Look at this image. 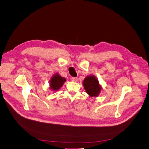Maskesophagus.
<instances>
[{
  "mask_svg": "<svg viewBox=\"0 0 149 149\" xmlns=\"http://www.w3.org/2000/svg\"><path fill=\"white\" fill-rule=\"evenodd\" d=\"M71 80H72V82H77L78 81L77 77H72Z\"/></svg>",
  "mask_w": 149,
  "mask_h": 149,
  "instance_id": "esophagus-1",
  "label": "esophagus"
}]
</instances>
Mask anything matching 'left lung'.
<instances>
[{
  "label": "left lung",
  "instance_id": "1",
  "mask_svg": "<svg viewBox=\"0 0 149 149\" xmlns=\"http://www.w3.org/2000/svg\"><path fill=\"white\" fill-rule=\"evenodd\" d=\"M84 89L86 93L90 96H97L100 93L101 87L99 84V81L94 75H90L87 77L83 82Z\"/></svg>",
  "mask_w": 149,
  "mask_h": 149
}]
</instances>
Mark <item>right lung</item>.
I'll return each instance as SVG.
<instances>
[{
  "instance_id": "obj_1",
  "label": "right lung",
  "mask_w": 149,
  "mask_h": 149,
  "mask_svg": "<svg viewBox=\"0 0 149 149\" xmlns=\"http://www.w3.org/2000/svg\"><path fill=\"white\" fill-rule=\"evenodd\" d=\"M65 81V79L61 77L58 74H56L53 76L50 80L49 85H50L51 89L53 91L58 90Z\"/></svg>"
}]
</instances>
